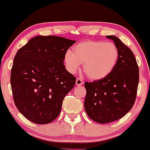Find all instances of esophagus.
Returning a JSON list of instances; mask_svg holds the SVG:
<instances>
[{
	"label": "esophagus",
	"mask_w": 150,
	"mask_h": 150,
	"mask_svg": "<svg viewBox=\"0 0 150 150\" xmlns=\"http://www.w3.org/2000/svg\"><path fill=\"white\" fill-rule=\"evenodd\" d=\"M82 84H83V81H82V80H81L80 78H77V80H76V85L77 86H80V85H82Z\"/></svg>",
	"instance_id": "obj_1"
}]
</instances>
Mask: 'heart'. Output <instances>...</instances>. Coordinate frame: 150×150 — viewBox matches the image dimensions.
<instances>
[{
	"label": "heart",
	"mask_w": 150,
	"mask_h": 150,
	"mask_svg": "<svg viewBox=\"0 0 150 150\" xmlns=\"http://www.w3.org/2000/svg\"><path fill=\"white\" fill-rule=\"evenodd\" d=\"M119 52L113 43L86 41L77 44L65 55V63L70 73H75L83 64V71L89 78H104L116 66Z\"/></svg>",
	"instance_id": "obj_1"
}]
</instances>
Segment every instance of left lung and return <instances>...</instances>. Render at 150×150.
Returning a JSON list of instances; mask_svg holds the SVG:
<instances>
[{"mask_svg": "<svg viewBox=\"0 0 150 150\" xmlns=\"http://www.w3.org/2000/svg\"><path fill=\"white\" fill-rule=\"evenodd\" d=\"M118 48L117 63L109 75L86 82L85 108L91 119L99 123L119 120L135 104L139 83V68L132 51L118 37L107 36Z\"/></svg>", "mask_w": 150, "mask_h": 150, "instance_id": "8db88e82", "label": "left lung"}]
</instances>
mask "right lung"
<instances>
[{
	"label": "right lung",
	"mask_w": 150,
	"mask_h": 150,
	"mask_svg": "<svg viewBox=\"0 0 150 150\" xmlns=\"http://www.w3.org/2000/svg\"><path fill=\"white\" fill-rule=\"evenodd\" d=\"M75 42L37 36L18 51L10 83L15 106L27 119L47 124L60 114L63 99L76 82L63 64L67 50Z\"/></svg>",
	"instance_id": "right-lung-1"
}]
</instances>
